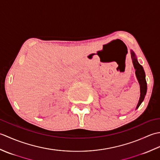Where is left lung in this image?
Returning <instances> with one entry per match:
<instances>
[{
  "label": "left lung",
  "mask_w": 160,
  "mask_h": 160,
  "mask_svg": "<svg viewBox=\"0 0 160 160\" xmlns=\"http://www.w3.org/2000/svg\"><path fill=\"white\" fill-rule=\"evenodd\" d=\"M131 56L132 64H133L134 69H135V76H136V78L140 87V100H139L136 108H135V109H137V108H138V107L140 106V104L144 100V98L147 91V81H146V75H145V72L143 67H142L141 64H140V63L138 62L136 55H135V53H134L133 51L131 49Z\"/></svg>",
  "instance_id": "left-lung-1"
}]
</instances>
